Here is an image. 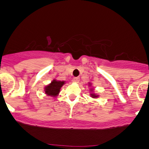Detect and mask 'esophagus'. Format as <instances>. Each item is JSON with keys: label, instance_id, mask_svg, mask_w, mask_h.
Wrapping results in <instances>:
<instances>
[{"label": "esophagus", "instance_id": "1", "mask_svg": "<svg viewBox=\"0 0 149 149\" xmlns=\"http://www.w3.org/2000/svg\"><path fill=\"white\" fill-rule=\"evenodd\" d=\"M73 81H74L75 82H76V83L79 82L80 78L79 77H75V78H73Z\"/></svg>", "mask_w": 149, "mask_h": 149}]
</instances>
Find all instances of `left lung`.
<instances>
[{"label": "left lung", "mask_w": 149, "mask_h": 149, "mask_svg": "<svg viewBox=\"0 0 149 149\" xmlns=\"http://www.w3.org/2000/svg\"><path fill=\"white\" fill-rule=\"evenodd\" d=\"M91 96H92V97H93V98H96V97H97V95H96V94H94V93H92V94H91Z\"/></svg>", "instance_id": "8db88e82"}]
</instances>
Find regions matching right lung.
<instances>
[{
    "label": "right lung",
    "instance_id": "add662e5",
    "mask_svg": "<svg viewBox=\"0 0 149 149\" xmlns=\"http://www.w3.org/2000/svg\"><path fill=\"white\" fill-rule=\"evenodd\" d=\"M64 84H65V81H57L56 79L53 80V81L49 85L45 87V93L47 96H56L58 94V93L60 92V89Z\"/></svg>",
    "mask_w": 149,
    "mask_h": 149
}]
</instances>
